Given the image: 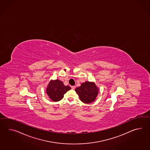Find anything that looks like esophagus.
<instances>
[{
	"label": "esophagus",
	"mask_w": 150,
	"mask_h": 150,
	"mask_svg": "<svg viewBox=\"0 0 150 150\" xmlns=\"http://www.w3.org/2000/svg\"><path fill=\"white\" fill-rule=\"evenodd\" d=\"M71 89H75V87H75V86H71Z\"/></svg>",
	"instance_id": "34e87169"
}]
</instances>
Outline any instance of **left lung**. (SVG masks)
Returning a JSON list of instances; mask_svg holds the SVG:
<instances>
[{
	"mask_svg": "<svg viewBox=\"0 0 150 150\" xmlns=\"http://www.w3.org/2000/svg\"><path fill=\"white\" fill-rule=\"evenodd\" d=\"M82 102L85 103H91L95 101L99 93V88L95 82L86 81L80 87L75 89Z\"/></svg>",
	"mask_w": 150,
	"mask_h": 150,
	"instance_id": "1",
	"label": "left lung"
}]
</instances>
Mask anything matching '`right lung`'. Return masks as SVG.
Masks as SVG:
<instances>
[{
  "label": "right lung",
  "instance_id": "obj_1",
  "mask_svg": "<svg viewBox=\"0 0 150 150\" xmlns=\"http://www.w3.org/2000/svg\"><path fill=\"white\" fill-rule=\"evenodd\" d=\"M70 89L71 87L65 86L61 81L51 80L46 88V93L52 101L57 102L63 99L64 94Z\"/></svg>",
  "mask_w": 150,
  "mask_h": 150
}]
</instances>
